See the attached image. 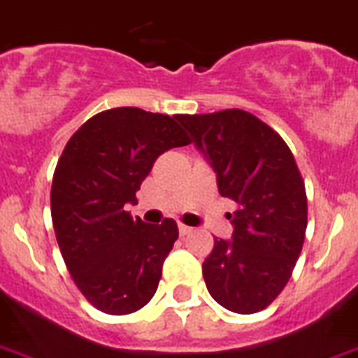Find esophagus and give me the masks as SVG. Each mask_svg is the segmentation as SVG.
Segmentation results:
<instances>
[{
	"label": "esophagus",
	"mask_w": 358,
	"mask_h": 358,
	"mask_svg": "<svg viewBox=\"0 0 358 358\" xmlns=\"http://www.w3.org/2000/svg\"><path fill=\"white\" fill-rule=\"evenodd\" d=\"M178 231H180V235H189L191 231H193V228H189V226H185V224H178Z\"/></svg>",
	"instance_id": "1"
}]
</instances>
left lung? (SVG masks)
Here are the masks:
<instances>
[{"label":"left lung","instance_id":"8db88e82","mask_svg":"<svg viewBox=\"0 0 358 358\" xmlns=\"http://www.w3.org/2000/svg\"><path fill=\"white\" fill-rule=\"evenodd\" d=\"M237 204L231 241L215 239L202 263L213 300L239 315L263 310L292 275L307 229V194L296 159L268 124L239 108L178 115Z\"/></svg>","mask_w":358,"mask_h":358}]
</instances>
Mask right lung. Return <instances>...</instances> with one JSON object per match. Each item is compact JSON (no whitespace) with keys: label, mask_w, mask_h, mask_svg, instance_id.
Wrapping results in <instances>:
<instances>
[{"label":"right lung","mask_w":358,"mask_h":358,"mask_svg":"<svg viewBox=\"0 0 358 358\" xmlns=\"http://www.w3.org/2000/svg\"><path fill=\"white\" fill-rule=\"evenodd\" d=\"M189 143L178 115L134 106L104 110L69 138L55 169L51 217L64 263L95 309L130 315L158 289L178 226L147 224L124 206L138 202L159 154Z\"/></svg>","instance_id":"1"}]
</instances>
